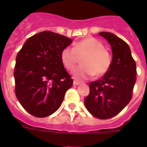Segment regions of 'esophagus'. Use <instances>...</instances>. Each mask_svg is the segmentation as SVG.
Instances as JSON below:
<instances>
[{"instance_id": "obj_1", "label": "esophagus", "mask_w": 147, "mask_h": 147, "mask_svg": "<svg viewBox=\"0 0 147 147\" xmlns=\"http://www.w3.org/2000/svg\"><path fill=\"white\" fill-rule=\"evenodd\" d=\"M79 84H81L80 82H78V81H77V80H74V82H73L74 85H79Z\"/></svg>"}]
</instances>
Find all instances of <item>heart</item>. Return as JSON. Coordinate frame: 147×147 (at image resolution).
<instances>
[{
    "label": "heart",
    "instance_id": "obj_1",
    "mask_svg": "<svg viewBox=\"0 0 147 147\" xmlns=\"http://www.w3.org/2000/svg\"><path fill=\"white\" fill-rule=\"evenodd\" d=\"M82 58V65L74 71V77L78 80L88 79L94 75L104 76L111 65V56L104 45L92 37L85 38L76 42L73 48L65 47L61 53L62 64L69 71H72Z\"/></svg>",
    "mask_w": 147,
    "mask_h": 147
}]
</instances>
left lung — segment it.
I'll return each instance as SVG.
<instances>
[{"label":"left lung","mask_w":147,"mask_h":147,"mask_svg":"<svg viewBox=\"0 0 147 147\" xmlns=\"http://www.w3.org/2000/svg\"><path fill=\"white\" fill-rule=\"evenodd\" d=\"M99 35L110 43L113 58L107 73L100 80L90 82L85 105L97 118L109 119L118 114L131 100L137 66L127 42L113 33L101 32Z\"/></svg>","instance_id":"1"}]
</instances>
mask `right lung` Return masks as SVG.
Segmentation results:
<instances>
[{"mask_svg": "<svg viewBox=\"0 0 147 147\" xmlns=\"http://www.w3.org/2000/svg\"><path fill=\"white\" fill-rule=\"evenodd\" d=\"M72 40L43 31L26 40L16 58L15 94L24 109L36 117L56 111L73 80L61 60Z\"/></svg>", "mask_w": 147, "mask_h": 147, "instance_id": "right-lung-1", "label": "right lung"}]
</instances>
